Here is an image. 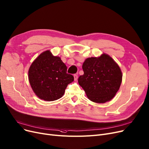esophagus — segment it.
Instances as JSON below:
<instances>
[{
  "label": "esophagus",
  "instance_id": "1",
  "mask_svg": "<svg viewBox=\"0 0 149 149\" xmlns=\"http://www.w3.org/2000/svg\"><path fill=\"white\" fill-rule=\"evenodd\" d=\"M74 79L75 81L77 80V79H78V74H74Z\"/></svg>",
  "mask_w": 149,
  "mask_h": 149
}]
</instances>
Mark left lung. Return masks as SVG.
Wrapping results in <instances>:
<instances>
[{
    "label": "left lung",
    "mask_w": 149,
    "mask_h": 149,
    "mask_svg": "<svg viewBox=\"0 0 149 149\" xmlns=\"http://www.w3.org/2000/svg\"><path fill=\"white\" fill-rule=\"evenodd\" d=\"M84 74L78 78L88 99L96 103H105L113 98L119 90L122 73L119 66L107 54L87 58L83 65Z\"/></svg>",
    "instance_id": "obj_1"
}]
</instances>
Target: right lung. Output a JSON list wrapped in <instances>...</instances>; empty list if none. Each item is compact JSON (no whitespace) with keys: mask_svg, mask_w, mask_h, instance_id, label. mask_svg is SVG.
<instances>
[{"mask_svg":"<svg viewBox=\"0 0 149 149\" xmlns=\"http://www.w3.org/2000/svg\"><path fill=\"white\" fill-rule=\"evenodd\" d=\"M67 67L58 57L49 50L39 55L31 65L29 81L34 93L46 101L56 100L62 97L68 84L74 81L66 73Z\"/></svg>","mask_w":149,"mask_h":149,"instance_id":"add662e5","label":"right lung"}]
</instances>
